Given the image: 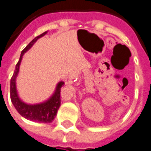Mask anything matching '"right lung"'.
I'll list each match as a JSON object with an SVG mask.
<instances>
[{
  "instance_id": "add662e5",
  "label": "right lung",
  "mask_w": 151,
  "mask_h": 151,
  "mask_svg": "<svg viewBox=\"0 0 151 151\" xmlns=\"http://www.w3.org/2000/svg\"><path fill=\"white\" fill-rule=\"evenodd\" d=\"M47 32L48 31H45L43 34H41L40 35L35 37L23 50L20 54L19 62L17 63L15 66L14 74L11 79V100L16 111L19 112V115H21L24 118L33 121V122L41 123H50L55 118L57 115V111L60 106V101H61L60 92H61V88L64 84V82L63 81L58 82L56 85L54 93L47 100L40 103H36V104H29L22 101L18 95V92L16 88V78L19 73V66H20L21 60L23 58L24 53H26L40 38L45 35Z\"/></svg>"
}]
</instances>
